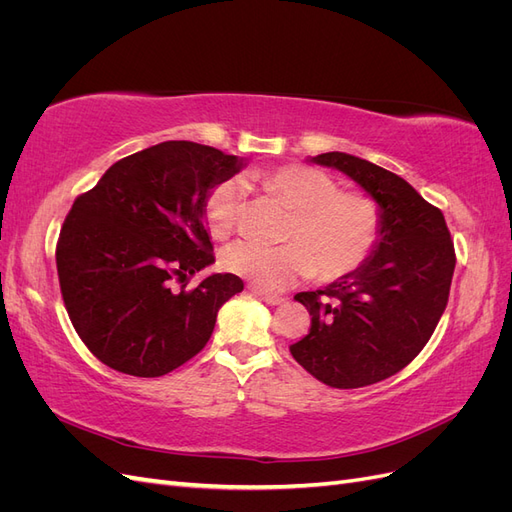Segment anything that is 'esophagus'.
Here are the masks:
<instances>
[{"label":"esophagus","mask_w":512,"mask_h":512,"mask_svg":"<svg viewBox=\"0 0 512 512\" xmlns=\"http://www.w3.org/2000/svg\"><path fill=\"white\" fill-rule=\"evenodd\" d=\"M250 292L254 294V297H258L260 301H265V303H269V305H280V303H284V297H280V294H269V292L260 290V288H256V286H250Z\"/></svg>","instance_id":"1"}]
</instances>
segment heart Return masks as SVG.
Listing matches in <instances>:
<instances>
[{
    "label": "heart",
    "mask_w": 512,
    "mask_h": 512,
    "mask_svg": "<svg viewBox=\"0 0 512 512\" xmlns=\"http://www.w3.org/2000/svg\"><path fill=\"white\" fill-rule=\"evenodd\" d=\"M254 179L262 190L292 207L284 245L237 241L222 254V267L256 288L284 290L312 273L322 282H335L359 269L378 245L382 232L378 200L361 190H339L337 179L327 170L284 164L262 170ZM241 205L243 190L237 181L213 185L203 203L213 239L232 235Z\"/></svg>",
    "instance_id": "1"
}]
</instances>
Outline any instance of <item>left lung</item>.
Masks as SVG:
<instances>
[{
  "instance_id": "left-lung-1",
  "label": "left lung",
  "mask_w": 512,
  "mask_h": 512,
  "mask_svg": "<svg viewBox=\"0 0 512 512\" xmlns=\"http://www.w3.org/2000/svg\"><path fill=\"white\" fill-rule=\"evenodd\" d=\"M312 162L342 170L374 196L382 232L354 273L294 294L312 327L290 354L327 386L359 389L391 378L425 348L448 303L455 245L442 211L391 170L342 151Z\"/></svg>"
}]
</instances>
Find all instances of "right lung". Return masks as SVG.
Masks as SVG:
<instances>
[{"mask_svg":"<svg viewBox=\"0 0 512 512\" xmlns=\"http://www.w3.org/2000/svg\"><path fill=\"white\" fill-rule=\"evenodd\" d=\"M241 168L243 158L220 149L166 141L115 162L76 196L59 232L57 275L72 327L98 361L158 378L207 346L243 282L215 273L185 286L215 260L205 198Z\"/></svg>","mask_w":512,"mask_h":512,"instance_id":"add662e5","label":"right lung"}]
</instances>
